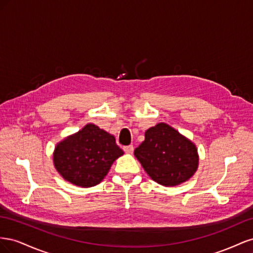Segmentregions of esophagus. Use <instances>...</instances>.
<instances>
[{
  "instance_id": "1",
  "label": "esophagus",
  "mask_w": 253,
  "mask_h": 253,
  "mask_svg": "<svg viewBox=\"0 0 253 253\" xmlns=\"http://www.w3.org/2000/svg\"><path fill=\"white\" fill-rule=\"evenodd\" d=\"M124 151L126 153H127V154H129V153H133L134 147H133V145H126V147H124Z\"/></svg>"
}]
</instances>
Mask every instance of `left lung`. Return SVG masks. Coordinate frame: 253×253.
<instances>
[{
  "label": "left lung",
  "mask_w": 253,
  "mask_h": 253,
  "mask_svg": "<svg viewBox=\"0 0 253 253\" xmlns=\"http://www.w3.org/2000/svg\"><path fill=\"white\" fill-rule=\"evenodd\" d=\"M134 155L150 177L166 187L187 181L198 167L196 145L165 122L145 131Z\"/></svg>",
  "instance_id": "1"
}]
</instances>
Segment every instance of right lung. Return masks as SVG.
<instances>
[{"label": "right lung", "mask_w": 253, "mask_h": 253, "mask_svg": "<svg viewBox=\"0 0 253 253\" xmlns=\"http://www.w3.org/2000/svg\"><path fill=\"white\" fill-rule=\"evenodd\" d=\"M121 155L124 151L113 135L88 124L56 145L53 165L65 180L89 188L101 182Z\"/></svg>", "instance_id": "right-lung-1"}]
</instances>
